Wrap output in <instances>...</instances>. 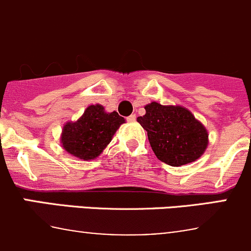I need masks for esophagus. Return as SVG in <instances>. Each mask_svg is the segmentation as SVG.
Wrapping results in <instances>:
<instances>
[{"label": "esophagus", "mask_w": 251, "mask_h": 251, "mask_svg": "<svg viewBox=\"0 0 251 251\" xmlns=\"http://www.w3.org/2000/svg\"><path fill=\"white\" fill-rule=\"evenodd\" d=\"M127 121H128V123H135V121H136L135 114H131V115L127 118Z\"/></svg>", "instance_id": "esophagus-1"}]
</instances>
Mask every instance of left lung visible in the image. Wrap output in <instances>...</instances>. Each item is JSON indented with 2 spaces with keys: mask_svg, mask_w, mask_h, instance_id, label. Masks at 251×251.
<instances>
[{
  "mask_svg": "<svg viewBox=\"0 0 251 251\" xmlns=\"http://www.w3.org/2000/svg\"><path fill=\"white\" fill-rule=\"evenodd\" d=\"M137 121L148 133L151 149L159 160L170 166H182L198 160L209 144L205 126L182 105L151 102Z\"/></svg>",
  "mask_w": 251,
  "mask_h": 251,
  "instance_id": "left-lung-1",
  "label": "left lung"
}]
</instances>
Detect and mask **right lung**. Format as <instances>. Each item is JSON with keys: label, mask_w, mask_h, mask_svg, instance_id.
<instances>
[{"label": "right lung", "mask_w": 251, "mask_h": 251, "mask_svg": "<svg viewBox=\"0 0 251 251\" xmlns=\"http://www.w3.org/2000/svg\"><path fill=\"white\" fill-rule=\"evenodd\" d=\"M125 119L116 111L108 113L100 104H91L76 121H68L60 133V144L67 153L83 161L103 153Z\"/></svg>", "instance_id": "add662e5"}]
</instances>
